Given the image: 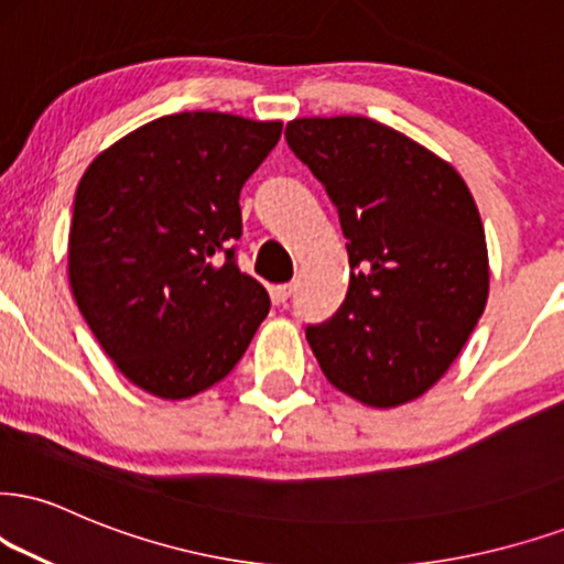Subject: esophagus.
Instances as JSON below:
<instances>
[{
    "label": "esophagus",
    "instance_id": "obj_1",
    "mask_svg": "<svg viewBox=\"0 0 564 564\" xmlns=\"http://www.w3.org/2000/svg\"><path fill=\"white\" fill-rule=\"evenodd\" d=\"M293 290H295V284H293V282L274 284V288H271V297H274L276 303H284V301H288L290 295H293Z\"/></svg>",
    "mask_w": 564,
    "mask_h": 564
}]
</instances>
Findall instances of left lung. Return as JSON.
<instances>
[{"label": "left lung", "mask_w": 564, "mask_h": 564, "mask_svg": "<svg viewBox=\"0 0 564 564\" xmlns=\"http://www.w3.org/2000/svg\"><path fill=\"white\" fill-rule=\"evenodd\" d=\"M337 206L350 288L305 326L324 377L371 408L444 377L489 297L484 225L455 166L368 117H303L284 130Z\"/></svg>", "instance_id": "8db88e82"}]
</instances>
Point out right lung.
Masks as SVG:
<instances>
[{"mask_svg":"<svg viewBox=\"0 0 564 564\" xmlns=\"http://www.w3.org/2000/svg\"><path fill=\"white\" fill-rule=\"evenodd\" d=\"M282 122L166 115L90 162L75 191L69 288L115 366L162 400L217 384L269 314L242 274L240 191Z\"/></svg>","mask_w":564,"mask_h":564,"instance_id":"1","label":"right lung"}]
</instances>
